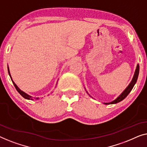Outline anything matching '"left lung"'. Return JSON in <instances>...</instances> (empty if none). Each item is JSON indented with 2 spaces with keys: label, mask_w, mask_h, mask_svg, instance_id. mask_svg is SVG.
Listing matches in <instances>:
<instances>
[{
  "label": "left lung",
  "mask_w": 147,
  "mask_h": 147,
  "mask_svg": "<svg viewBox=\"0 0 147 147\" xmlns=\"http://www.w3.org/2000/svg\"><path fill=\"white\" fill-rule=\"evenodd\" d=\"M138 73H139V65H137V66H136V70H135V74H134L133 79H132L131 82H130L129 86H128L127 87L125 88V90H124V91L122 92V93L120 94L119 96L115 99V100H114L113 101H112V102H104V104L105 105L116 104V103L121 102V100H123V99H125L126 97L127 96V95L130 93V92L131 91V90L133 89V86H135V84L136 82V80H137V78H138ZM87 93H88V92H87Z\"/></svg>",
  "instance_id": "obj_1"
}]
</instances>
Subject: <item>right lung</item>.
<instances>
[{
    "label": "right lung",
    "mask_w": 147,
    "mask_h": 147,
    "mask_svg": "<svg viewBox=\"0 0 147 147\" xmlns=\"http://www.w3.org/2000/svg\"><path fill=\"white\" fill-rule=\"evenodd\" d=\"M8 72H9V76H10V77H11V80H12V83H13L14 86H15V88H16V90H17V91H18V92H19V94H20V95H21V96H22V97H24V98H26V99H28V100H34V99H35V100H38V99H39L38 97H34H34L31 96H30V95H28V94L25 93V92L22 91V90H20V88L18 87V86L16 85V84L15 83H14V82L13 81V80H12V77H11V73H10V71H9V66H8Z\"/></svg>",
    "instance_id": "obj_1"
}]
</instances>
